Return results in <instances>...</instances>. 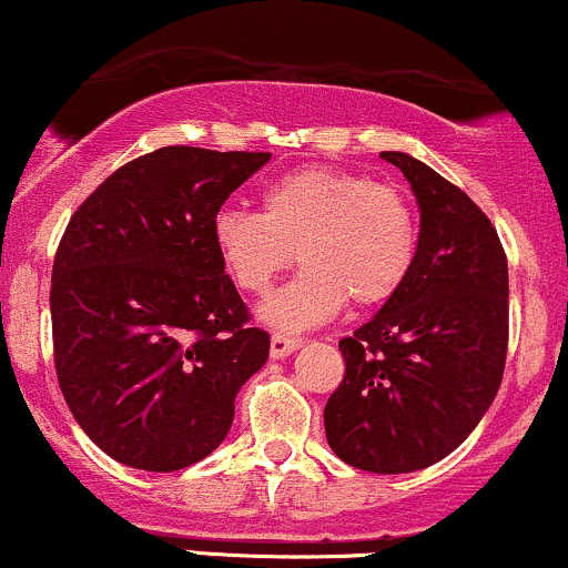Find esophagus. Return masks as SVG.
I'll list each match as a JSON object with an SVG mask.
<instances>
[{
  "instance_id": "esophagus-1",
  "label": "esophagus",
  "mask_w": 568,
  "mask_h": 568,
  "mask_svg": "<svg viewBox=\"0 0 568 568\" xmlns=\"http://www.w3.org/2000/svg\"><path fill=\"white\" fill-rule=\"evenodd\" d=\"M298 345H302V339L298 336H288V334H272V358H285V355H291L294 351H298Z\"/></svg>"
}]
</instances>
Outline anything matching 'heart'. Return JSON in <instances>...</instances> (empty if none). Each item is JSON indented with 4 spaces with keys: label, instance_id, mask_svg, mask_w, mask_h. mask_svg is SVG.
<instances>
[{
    "label": "heart",
    "instance_id": "heart-1",
    "mask_svg": "<svg viewBox=\"0 0 568 568\" xmlns=\"http://www.w3.org/2000/svg\"><path fill=\"white\" fill-rule=\"evenodd\" d=\"M213 245L245 294L272 288L298 251L304 272L266 298L261 317L283 332L321 326L345 302L372 310L407 283L417 223L396 185L336 166H302L261 193V215L226 207L213 217Z\"/></svg>",
    "mask_w": 568,
    "mask_h": 568
}]
</instances>
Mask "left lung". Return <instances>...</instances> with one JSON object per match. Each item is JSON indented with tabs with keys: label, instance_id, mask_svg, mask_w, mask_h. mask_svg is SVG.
Instances as JSON below:
<instances>
[{
	"label": "left lung",
	"instance_id": "left-lung-1",
	"mask_svg": "<svg viewBox=\"0 0 568 568\" xmlns=\"http://www.w3.org/2000/svg\"><path fill=\"white\" fill-rule=\"evenodd\" d=\"M420 207L413 272L383 310L339 342L345 377L323 420L355 469L404 475L436 464L494 404L509 342L507 253L458 185L407 153H379Z\"/></svg>",
	"mask_w": 568,
	"mask_h": 568
}]
</instances>
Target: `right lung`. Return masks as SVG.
Here are the masks:
<instances>
[{"label":"right lung","mask_w":568,"mask_h":568,"mask_svg":"<svg viewBox=\"0 0 568 568\" xmlns=\"http://www.w3.org/2000/svg\"><path fill=\"white\" fill-rule=\"evenodd\" d=\"M272 153L170 145L115 170L74 210L53 258V364L67 407L121 464L178 471L226 439L270 355L213 217Z\"/></svg>","instance_id":"1"}]
</instances>
